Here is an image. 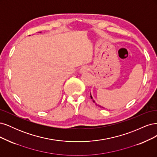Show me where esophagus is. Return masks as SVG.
<instances>
[{
	"mask_svg": "<svg viewBox=\"0 0 157 157\" xmlns=\"http://www.w3.org/2000/svg\"><path fill=\"white\" fill-rule=\"evenodd\" d=\"M89 67H88V66H83V67L81 68L79 72H80V73L83 74V73L87 72V71H89Z\"/></svg>",
	"mask_w": 157,
	"mask_h": 157,
	"instance_id": "34e87169",
	"label": "esophagus"
}]
</instances>
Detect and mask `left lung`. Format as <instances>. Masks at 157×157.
I'll use <instances>...</instances> for the list:
<instances>
[{
    "instance_id": "obj_1",
    "label": "left lung",
    "mask_w": 157,
    "mask_h": 157,
    "mask_svg": "<svg viewBox=\"0 0 157 157\" xmlns=\"http://www.w3.org/2000/svg\"><path fill=\"white\" fill-rule=\"evenodd\" d=\"M90 98H92V99H93V98H92V97H91V96H90ZM93 102H94V100H93ZM98 107H100V105H98Z\"/></svg>"
}]
</instances>
